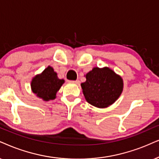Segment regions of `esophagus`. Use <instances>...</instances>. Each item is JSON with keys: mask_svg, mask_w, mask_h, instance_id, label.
Listing matches in <instances>:
<instances>
[{"mask_svg": "<svg viewBox=\"0 0 159 159\" xmlns=\"http://www.w3.org/2000/svg\"><path fill=\"white\" fill-rule=\"evenodd\" d=\"M70 83H73V84H77V85H78V84H80V81H79V80H76V81H70Z\"/></svg>", "mask_w": 159, "mask_h": 159, "instance_id": "obj_1", "label": "esophagus"}]
</instances>
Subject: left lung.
Instances as JSON below:
<instances>
[{
	"label": "left lung",
	"mask_w": 159,
	"mask_h": 159,
	"mask_svg": "<svg viewBox=\"0 0 159 159\" xmlns=\"http://www.w3.org/2000/svg\"><path fill=\"white\" fill-rule=\"evenodd\" d=\"M82 83L86 101L98 108H106L114 103L123 89V81L120 75L108 67H94L86 75Z\"/></svg>",
	"instance_id": "left-lung-1"
}]
</instances>
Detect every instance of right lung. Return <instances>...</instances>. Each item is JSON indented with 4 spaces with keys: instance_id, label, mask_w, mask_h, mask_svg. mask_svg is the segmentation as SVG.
<instances>
[{
    "instance_id": "obj_1",
    "label": "right lung",
    "mask_w": 159,
    "mask_h": 159,
    "mask_svg": "<svg viewBox=\"0 0 159 159\" xmlns=\"http://www.w3.org/2000/svg\"><path fill=\"white\" fill-rule=\"evenodd\" d=\"M64 82L63 79L58 78L57 74L53 68L48 66L40 75H36L33 78L31 86L32 91L37 97L48 101L55 99L56 92Z\"/></svg>"
}]
</instances>
